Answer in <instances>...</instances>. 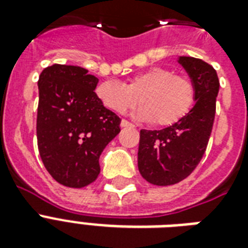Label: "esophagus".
<instances>
[{
  "mask_svg": "<svg viewBox=\"0 0 248 248\" xmlns=\"http://www.w3.org/2000/svg\"><path fill=\"white\" fill-rule=\"evenodd\" d=\"M121 127H132V124L126 120L121 121Z\"/></svg>",
  "mask_w": 248,
  "mask_h": 248,
  "instance_id": "34e87169",
  "label": "esophagus"
}]
</instances>
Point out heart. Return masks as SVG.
<instances>
[{
    "mask_svg": "<svg viewBox=\"0 0 248 248\" xmlns=\"http://www.w3.org/2000/svg\"><path fill=\"white\" fill-rule=\"evenodd\" d=\"M97 99L113 112L124 114L140 100L138 116L153 121L155 126L167 127L181 121L192 109L196 89L186 76L173 75L165 68H151L130 78L127 85L103 81L96 86Z\"/></svg>",
    "mask_w": 248,
    "mask_h": 248,
    "instance_id": "obj_1",
    "label": "heart"
}]
</instances>
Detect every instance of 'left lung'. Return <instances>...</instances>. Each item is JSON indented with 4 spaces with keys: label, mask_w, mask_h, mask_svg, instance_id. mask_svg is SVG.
I'll list each match as a JSON object with an SVG mask.
<instances>
[{
    "label": "left lung",
    "mask_w": 248,
    "mask_h": 248,
    "mask_svg": "<svg viewBox=\"0 0 248 248\" xmlns=\"http://www.w3.org/2000/svg\"><path fill=\"white\" fill-rule=\"evenodd\" d=\"M177 62L194 83L193 108L172 126L140 130L138 167L148 183L159 186L184 180L202 159L215 120L220 87L217 73L206 62L192 56H180Z\"/></svg>",
    "instance_id": "1"
}]
</instances>
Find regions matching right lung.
Returning <instances> with one entry per match:
<instances>
[{"label":"right lung","mask_w":248,"mask_h":248,"mask_svg":"<svg viewBox=\"0 0 248 248\" xmlns=\"http://www.w3.org/2000/svg\"><path fill=\"white\" fill-rule=\"evenodd\" d=\"M76 65L54 64L38 78L37 144L58 183L83 188L100 173L99 157L121 131L120 117L97 99L99 79Z\"/></svg>","instance_id":"right-lung-1"}]
</instances>
